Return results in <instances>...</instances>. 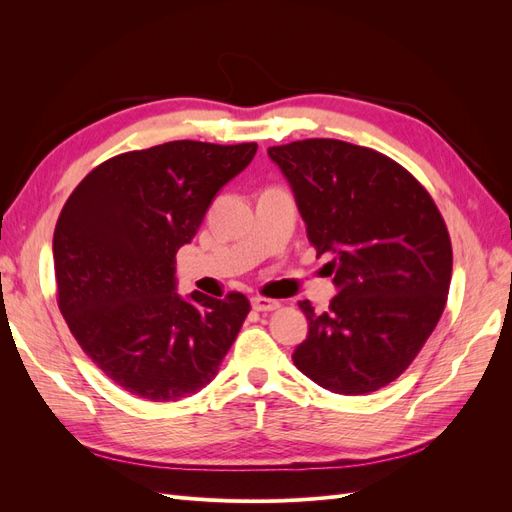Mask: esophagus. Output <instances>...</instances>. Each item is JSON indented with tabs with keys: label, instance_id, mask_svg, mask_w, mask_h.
Masks as SVG:
<instances>
[{
	"label": "esophagus",
	"instance_id": "esophagus-1",
	"mask_svg": "<svg viewBox=\"0 0 512 512\" xmlns=\"http://www.w3.org/2000/svg\"><path fill=\"white\" fill-rule=\"evenodd\" d=\"M280 301L275 299H267V297H254L252 299V307L256 312H275V309H280Z\"/></svg>",
	"mask_w": 512,
	"mask_h": 512
}]
</instances>
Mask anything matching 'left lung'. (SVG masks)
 <instances>
[{
  "label": "left lung",
  "mask_w": 512,
  "mask_h": 512,
  "mask_svg": "<svg viewBox=\"0 0 512 512\" xmlns=\"http://www.w3.org/2000/svg\"><path fill=\"white\" fill-rule=\"evenodd\" d=\"M290 183L307 239L333 275L329 312L299 307L309 333L292 361L339 395L399 378L444 312L453 273L446 224L427 190L382 153L335 138L269 147Z\"/></svg>",
  "instance_id": "1"
}]
</instances>
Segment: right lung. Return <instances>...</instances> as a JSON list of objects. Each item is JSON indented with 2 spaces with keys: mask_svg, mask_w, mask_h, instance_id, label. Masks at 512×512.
I'll use <instances>...</instances> for the list:
<instances>
[{
  "mask_svg": "<svg viewBox=\"0 0 512 512\" xmlns=\"http://www.w3.org/2000/svg\"><path fill=\"white\" fill-rule=\"evenodd\" d=\"M256 143L173 141L106 160L76 185L53 235L57 303L83 352L121 389L177 401L207 386L250 301L177 294L190 243Z\"/></svg>",
  "mask_w": 512,
  "mask_h": 512,
  "instance_id": "obj_1",
  "label": "right lung"
}]
</instances>
